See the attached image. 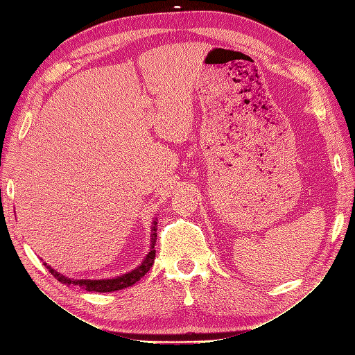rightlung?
Wrapping results in <instances>:
<instances>
[{
    "label": "right lung",
    "instance_id": "add662e5",
    "mask_svg": "<svg viewBox=\"0 0 355 355\" xmlns=\"http://www.w3.org/2000/svg\"><path fill=\"white\" fill-rule=\"evenodd\" d=\"M153 234H151V250L146 254L145 259L142 261V263L136 266L133 271L123 274L120 277H114V278H108V280H72V278H68L65 275H62L60 272H58L56 270H53L50 265H47L44 262V266L47 270L55 275V278L67 286H80L87 292H98V293H106V292H115V290H121L125 287L133 286L136 282L141 280V278L149 271V268L153 266L154 259H155V240H157V219L153 222Z\"/></svg>",
    "mask_w": 355,
    "mask_h": 355
}]
</instances>
